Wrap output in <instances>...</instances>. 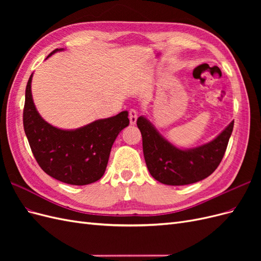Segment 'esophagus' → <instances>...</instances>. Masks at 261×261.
<instances>
[{
	"label": "esophagus",
	"mask_w": 261,
	"mask_h": 261,
	"mask_svg": "<svg viewBox=\"0 0 261 261\" xmlns=\"http://www.w3.org/2000/svg\"><path fill=\"white\" fill-rule=\"evenodd\" d=\"M128 117H129V122L132 125H135L136 121H137V117H138V113L136 110H129V113H128Z\"/></svg>",
	"instance_id": "34e87169"
}]
</instances>
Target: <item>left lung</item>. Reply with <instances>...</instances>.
<instances>
[{"label": "left lung", "instance_id": "8db88e82", "mask_svg": "<svg viewBox=\"0 0 261 261\" xmlns=\"http://www.w3.org/2000/svg\"><path fill=\"white\" fill-rule=\"evenodd\" d=\"M137 126L150 174L162 184L179 186L196 183L216 171L223 159L234 121L210 143L192 149H179L169 143L144 116L137 118Z\"/></svg>", "mask_w": 261, "mask_h": 261}]
</instances>
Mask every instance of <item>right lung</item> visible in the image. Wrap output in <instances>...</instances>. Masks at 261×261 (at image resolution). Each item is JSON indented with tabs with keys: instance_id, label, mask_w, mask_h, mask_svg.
I'll list each match as a JSON object with an SVG mask.
<instances>
[{
	"instance_id": "1",
	"label": "right lung",
	"mask_w": 261,
	"mask_h": 261,
	"mask_svg": "<svg viewBox=\"0 0 261 261\" xmlns=\"http://www.w3.org/2000/svg\"><path fill=\"white\" fill-rule=\"evenodd\" d=\"M62 50L55 49L49 57ZM31 80L33 74L26 86L22 122L38 164L46 174L63 183L88 185L97 181L105 174L114 140L129 124L128 112L123 111L77 129L54 127L37 111L31 94Z\"/></svg>"
}]
</instances>
